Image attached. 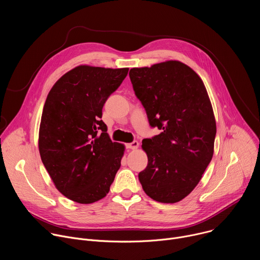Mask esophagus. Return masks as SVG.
<instances>
[{
    "instance_id": "esophagus-1",
    "label": "esophagus",
    "mask_w": 260,
    "mask_h": 260,
    "mask_svg": "<svg viewBox=\"0 0 260 260\" xmlns=\"http://www.w3.org/2000/svg\"><path fill=\"white\" fill-rule=\"evenodd\" d=\"M138 147H139V142L138 141H133L132 143L126 144V148H128V149L135 150V149H137Z\"/></svg>"
}]
</instances>
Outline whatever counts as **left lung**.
Listing matches in <instances>:
<instances>
[{
  "mask_svg": "<svg viewBox=\"0 0 260 260\" xmlns=\"http://www.w3.org/2000/svg\"><path fill=\"white\" fill-rule=\"evenodd\" d=\"M129 78L150 126L161 131L142 142L148 165L139 180L152 200L177 203L196 188L213 157L216 121L207 89L178 60L133 68Z\"/></svg>",
  "mask_w": 260,
  "mask_h": 260,
  "instance_id": "left-lung-1",
  "label": "left lung"
}]
</instances>
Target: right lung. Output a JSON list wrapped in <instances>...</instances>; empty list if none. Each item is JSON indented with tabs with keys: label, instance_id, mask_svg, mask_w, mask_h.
I'll return each mask as SVG.
<instances>
[{
	"label": "right lung",
	"instance_id": "add662e5",
	"mask_svg": "<svg viewBox=\"0 0 260 260\" xmlns=\"http://www.w3.org/2000/svg\"><path fill=\"white\" fill-rule=\"evenodd\" d=\"M127 68L79 66L49 91L41 117L39 151L55 187L79 204L107 196L120 168L124 146L112 142L102 118L107 99Z\"/></svg>",
	"mask_w": 260,
	"mask_h": 260
}]
</instances>
